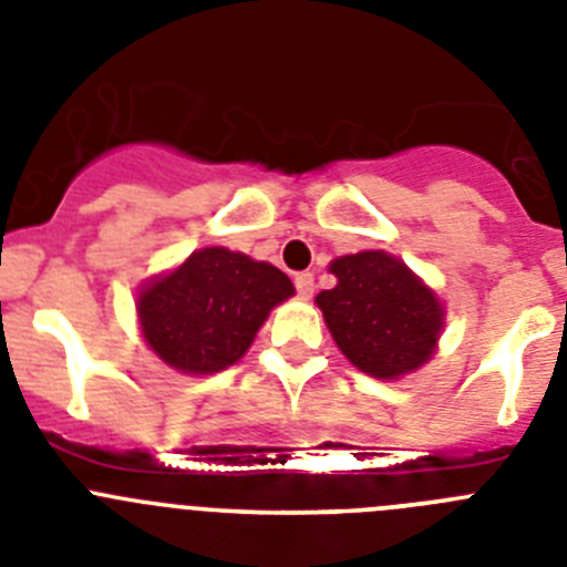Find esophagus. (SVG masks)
Returning <instances> with one entry per match:
<instances>
[{
	"mask_svg": "<svg viewBox=\"0 0 567 567\" xmlns=\"http://www.w3.org/2000/svg\"><path fill=\"white\" fill-rule=\"evenodd\" d=\"M295 289L300 298H312L315 292V275L312 272H298L295 275Z\"/></svg>",
	"mask_w": 567,
	"mask_h": 567,
	"instance_id": "34e87169",
	"label": "esophagus"
}]
</instances>
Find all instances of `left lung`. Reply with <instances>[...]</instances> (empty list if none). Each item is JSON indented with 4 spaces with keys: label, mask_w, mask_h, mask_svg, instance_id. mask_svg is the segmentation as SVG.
<instances>
[{
    "label": "left lung",
    "mask_w": 567,
    "mask_h": 567,
    "mask_svg": "<svg viewBox=\"0 0 567 567\" xmlns=\"http://www.w3.org/2000/svg\"><path fill=\"white\" fill-rule=\"evenodd\" d=\"M338 278L315 298L346 360L378 380H400L434 358L445 307L423 278L383 249L340 255Z\"/></svg>",
    "instance_id": "obj_1"
}]
</instances>
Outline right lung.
<instances>
[{
  "mask_svg": "<svg viewBox=\"0 0 567 567\" xmlns=\"http://www.w3.org/2000/svg\"><path fill=\"white\" fill-rule=\"evenodd\" d=\"M295 295L267 260L227 247L195 249L138 289L135 312L150 352L182 374H215L238 363L269 312Z\"/></svg>",
  "mask_w": 567,
  "mask_h": 567,
  "instance_id": "1",
  "label": "right lung"
}]
</instances>
